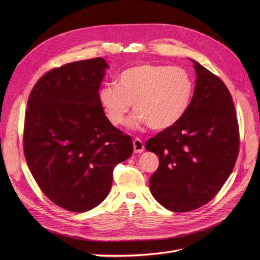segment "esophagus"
<instances>
[{
    "instance_id": "34e87169",
    "label": "esophagus",
    "mask_w": 260,
    "mask_h": 260,
    "mask_svg": "<svg viewBox=\"0 0 260 260\" xmlns=\"http://www.w3.org/2000/svg\"><path fill=\"white\" fill-rule=\"evenodd\" d=\"M133 149H135V153H142L144 151L143 141L139 138L133 140Z\"/></svg>"
}]
</instances>
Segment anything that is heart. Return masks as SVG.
I'll use <instances>...</instances> for the list:
<instances>
[{
    "label": "heart",
    "mask_w": 260,
    "mask_h": 260,
    "mask_svg": "<svg viewBox=\"0 0 260 260\" xmlns=\"http://www.w3.org/2000/svg\"><path fill=\"white\" fill-rule=\"evenodd\" d=\"M193 91V79L184 68L144 62L123 70L118 85H104L99 101L114 125L123 123L133 103L137 114L130 120L132 127L146 123L153 130H162L182 118Z\"/></svg>",
    "instance_id": "obj_1"
}]
</instances>
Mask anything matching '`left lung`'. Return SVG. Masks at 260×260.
Masks as SVG:
<instances>
[{
  "label": "left lung",
  "instance_id": "8db88e82",
  "mask_svg": "<svg viewBox=\"0 0 260 260\" xmlns=\"http://www.w3.org/2000/svg\"><path fill=\"white\" fill-rule=\"evenodd\" d=\"M194 62V95L185 114L147 140L159 158L149 178L154 199L171 211L186 212L215 198L231 175L240 149V131L230 91L208 69Z\"/></svg>",
  "mask_w": 260,
  "mask_h": 260
}]
</instances>
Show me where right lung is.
Returning <instances> with one entry per match:
<instances>
[{"label":"right lung","mask_w":260,"mask_h":260,"mask_svg":"<svg viewBox=\"0 0 260 260\" xmlns=\"http://www.w3.org/2000/svg\"><path fill=\"white\" fill-rule=\"evenodd\" d=\"M108 67L102 57L51 69L31 91L23 154L40 190L55 205L84 212L103 202L116 165L133 152L99 101Z\"/></svg>","instance_id":"obj_1"}]
</instances>
